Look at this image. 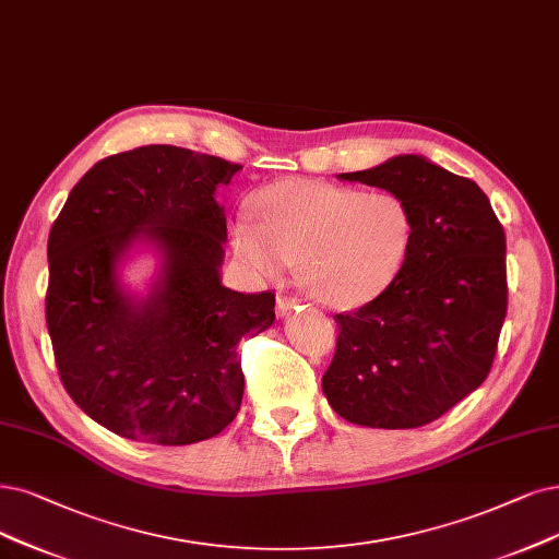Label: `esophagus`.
Listing matches in <instances>:
<instances>
[{
	"label": "esophagus",
	"instance_id": "34e87169",
	"mask_svg": "<svg viewBox=\"0 0 559 559\" xmlns=\"http://www.w3.org/2000/svg\"><path fill=\"white\" fill-rule=\"evenodd\" d=\"M296 305H298V298H292V296H277V314H280V317H286L288 311H292Z\"/></svg>",
	"mask_w": 559,
	"mask_h": 559
}]
</instances>
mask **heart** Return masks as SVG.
<instances>
[{"mask_svg":"<svg viewBox=\"0 0 559 559\" xmlns=\"http://www.w3.org/2000/svg\"><path fill=\"white\" fill-rule=\"evenodd\" d=\"M250 211L254 222L229 229L236 257L259 277L296 261L307 294L334 309L381 296L411 252L413 215L392 192L286 178L257 190Z\"/></svg>","mask_w":559,"mask_h":559,"instance_id":"b5f03b06","label":"heart"}]
</instances>
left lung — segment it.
Listing matches in <instances>:
<instances>
[{"label": "left lung", "mask_w": 559, "mask_h": 559, "mask_svg": "<svg viewBox=\"0 0 559 559\" xmlns=\"http://www.w3.org/2000/svg\"><path fill=\"white\" fill-rule=\"evenodd\" d=\"M340 178L404 199L413 242L381 296L334 314L340 337L323 392L360 427H424L475 392L493 365L507 317L504 229L475 181L421 155Z\"/></svg>", "instance_id": "left-lung-1"}]
</instances>
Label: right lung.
I'll use <instances>...</instances> for the list:
<instances>
[{"label": "right lung", "instance_id": "obj_1", "mask_svg": "<svg viewBox=\"0 0 559 559\" xmlns=\"http://www.w3.org/2000/svg\"><path fill=\"white\" fill-rule=\"evenodd\" d=\"M240 165L169 144L109 155L88 169L48 238L46 321L75 404L121 438L192 444L234 421L242 337L271 328L275 294L222 286L227 217L215 190ZM135 241L162 252L144 299L118 263Z\"/></svg>", "mask_w": 559, "mask_h": 559}]
</instances>
